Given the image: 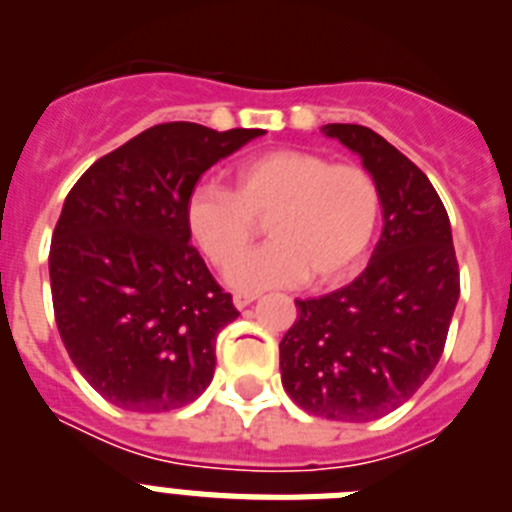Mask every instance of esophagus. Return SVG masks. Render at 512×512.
I'll return each mask as SVG.
<instances>
[{
    "mask_svg": "<svg viewBox=\"0 0 512 512\" xmlns=\"http://www.w3.org/2000/svg\"><path fill=\"white\" fill-rule=\"evenodd\" d=\"M251 302H256V295H243V292H238V295L233 297V305L238 307V310H243V307H248Z\"/></svg>",
    "mask_w": 512,
    "mask_h": 512,
    "instance_id": "1",
    "label": "esophagus"
}]
</instances>
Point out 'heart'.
<instances>
[{
  "instance_id": "b5f03b06",
  "label": "heart",
  "mask_w": 512,
  "mask_h": 512,
  "mask_svg": "<svg viewBox=\"0 0 512 512\" xmlns=\"http://www.w3.org/2000/svg\"><path fill=\"white\" fill-rule=\"evenodd\" d=\"M382 212L374 176L356 164H330L300 148H277L235 166L233 192L194 187L187 228L207 259L225 269L250 242L255 220L272 241L238 258L228 284L241 292L295 287L312 277L336 284L364 261Z\"/></svg>"
}]
</instances>
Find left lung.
Returning a JSON list of instances; mask_svg holds the SVG:
<instances>
[{
    "instance_id": "1",
    "label": "left lung",
    "mask_w": 512,
    "mask_h": 512,
    "mask_svg": "<svg viewBox=\"0 0 512 512\" xmlns=\"http://www.w3.org/2000/svg\"><path fill=\"white\" fill-rule=\"evenodd\" d=\"M379 187L382 235L346 287L295 300L279 343L287 395L328 420L366 423L400 408L431 377L459 302L451 223L428 176L364 125H323Z\"/></svg>"
}]
</instances>
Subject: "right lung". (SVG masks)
<instances>
[{"mask_svg": "<svg viewBox=\"0 0 512 512\" xmlns=\"http://www.w3.org/2000/svg\"><path fill=\"white\" fill-rule=\"evenodd\" d=\"M259 135L153 125L94 161L63 202L48 256L58 333L117 408L166 413L210 387L217 333L238 310L189 243L184 210L200 176Z\"/></svg>", "mask_w": 512, "mask_h": 512, "instance_id": "1", "label": "right lung"}]
</instances>
